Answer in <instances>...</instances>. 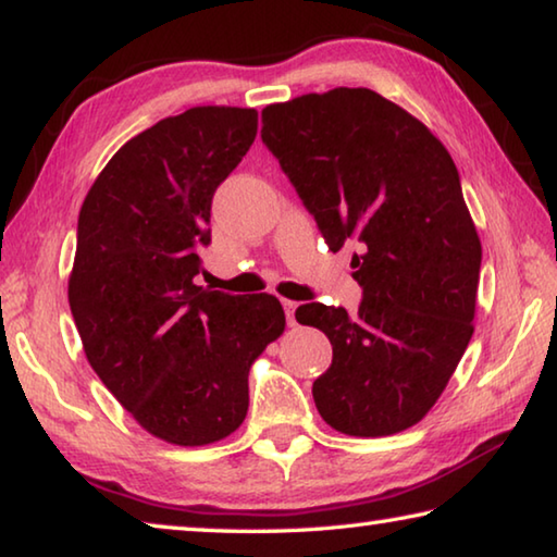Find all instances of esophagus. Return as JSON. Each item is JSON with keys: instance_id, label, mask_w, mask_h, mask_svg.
I'll list each match as a JSON object with an SVG mask.
<instances>
[{"instance_id": "esophagus-1", "label": "esophagus", "mask_w": 557, "mask_h": 557, "mask_svg": "<svg viewBox=\"0 0 557 557\" xmlns=\"http://www.w3.org/2000/svg\"><path fill=\"white\" fill-rule=\"evenodd\" d=\"M282 307H285V313H287V323L289 326H297V319H295V311H297V301H289V299H285L282 301Z\"/></svg>"}]
</instances>
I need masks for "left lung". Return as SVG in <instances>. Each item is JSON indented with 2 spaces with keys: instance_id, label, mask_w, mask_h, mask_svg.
Segmentation results:
<instances>
[{
  "instance_id": "1",
  "label": "left lung",
  "mask_w": 557,
  "mask_h": 557,
  "mask_svg": "<svg viewBox=\"0 0 557 557\" xmlns=\"http://www.w3.org/2000/svg\"><path fill=\"white\" fill-rule=\"evenodd\" d=\"M277 158L333 252L352 246L356 313L311 301L331 368L313 380L321 419L360 438L419 423L472 338L482 246L446 146L389 99L336 87L262 109Z\"/></svg>"
}]
</instances>
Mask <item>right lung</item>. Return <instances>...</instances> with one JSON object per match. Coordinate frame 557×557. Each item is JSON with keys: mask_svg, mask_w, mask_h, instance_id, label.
Returning <instances> with one entry per match:
<instances>
[{"mask_svg": "<svg viewBox=\"0 0 557 557\" xmlns=\"http://www.w3.org/2000/svg\"><path fill=\"white\" fill-rule=\"evenodd\" d=\"M258 134V111L195 107L121 146L87 191L67 299L89 366L148 433L226 438L248 372L285 331L272 295L197 285L211 199Z\"/></svg>", "mask_w": 557, "mask_h": 557, "instance_id": "add662e5", "label": "right lung"}]
</instances>
